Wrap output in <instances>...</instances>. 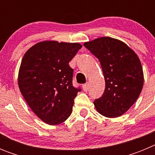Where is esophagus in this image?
Listing matches in <instances>:
<instances>
[{"label":"esophagus","instance_id":"esophagus-1","mask_svg":"<svg viewBox=\"0 0 155 155\" xmlns=\"http://www.w3.org/2000/svg\"><path fill=\"white\" fill-rule=\"evenodd\" d=\"M82 88H83V90H84V91H87V90H88V88H89V84L87 83V84H83V85H82Z\"/></svg>","mask_w":155,"mask_h":155}]
</instances>
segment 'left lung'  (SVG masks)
<instances>
[{
	"instance_id": "left-lung-1",
	"label": "left lung",
	"mask_w": 155,
	"mask_h": 155,
	"mask_svg": "<svg viewBox=\"0 0 155 155\" xmlns=\"http://www.w3.org/2000/svg\"><path fill=\"white\" fill-rule=\"evenodd\" d=\"M84 46L98 59L105 78V91L94 101L95 109L109 118L122 116L136 102L143 88L139 57L126 43L111 37L98 38Z\"/></svg>"
}]
</instances>
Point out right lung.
<instances>
[{"instance_id": "right-lung-1", "label": "right lung", "mask_w": 155, "mask_h": 155, "mask_svg": "<svg viewBox=\"0 0 155 155\" xmlns=\"http://www.w3.org/2000/svg\"><path fill=\"white\" fill-rule=\"evenodd\" d=\"M80 43L43 41L25 53L18 71V87L31 109L49 125L65 121L72 113L81 88L73 86L69 62Z\"/></svg>"}]
</instances>
